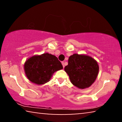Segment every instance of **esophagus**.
Instances as JSON below:
<instances>
[{
  "label": "esophagus",
  "mask_w": 122,
  "mask_h": 122,
  "mask_svg": "<svg viewBox=\"0 0 122 122\" xmlns=\"http://www.w3.org/2000/svg\"><path fill=\"white\" fill-rule=\"evenodd\" d=\"M62 65L63 67V68H64V67H65V63H64V62H62Z\"/></svg>",
  "instance_id": "esophagus-1"
}]
</instances>
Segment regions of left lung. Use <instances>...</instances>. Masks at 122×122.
I'll return each mask as SVG.
<instances>
[{"label": "left lung", "instance_id": "1", "mask_svg": "<svg viewBox=\"0 0 122 122\" xmlns=\"http://www.w3.org/2000/svg\"><path fill=\"white\" fill-rule=\"evenodd\" d=\"M99 67L97 62L90 56L74 54L70 56L65 71L71 82L80 89L88 88L97 78Z\"/></svg>", "mask_w": 122, "mask_h": 122}]
</instances>
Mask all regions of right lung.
Here are the masks:
<instances>
[{
	"instance_id": "add662e5",
	"label": "right lung",
	"mask_w": 122,
	"mask_h": 122,
	"mask_svg": "<svg viewBox=\"0 0 122 122\" xmlns=\"http://www.w3.org/2000/svg\"><path fill=\"white\" fill-rule=\"evenodd\" d=\"M24 68L30 81L41 85L49 81L54 73L62 70L63 66L57 57L45 53L28 59L25 63Z\"/></svg>"
}]
</instances>
